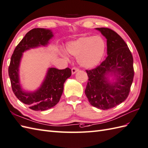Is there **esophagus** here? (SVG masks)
I'll return each instance as SVG.
<instances>
[{
    "label": "esophagus",
    "instance_id": "1",
    "mask_svg": "<svg viewBox=\"0 0 148 148\" xmlns=\"http://www.w3.org/2000/svg\"><path fill=\"white\" fill-rule=\"evenodd\" d=\"M79 69L76 68V67H73V69H72V74H74L75 73H77V71H79Z\"/></svg>",
    "mask_w": 148,
    "mask_h": 148
}]
</instances>
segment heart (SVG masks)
<instances>
[{
  "label": "heart",
  "instance_id": "b5f03b06",
  "mask_svg": "<svg viewBox=\"0 0 148 148\" xmlns=\"http://www.w3.org/2000/svg\"><path fill=\"white\" fill-rule=\"evenodd\" d=\"M105 42L99 36H83L67 44L66 50L75 57L82 67L92 68L100 62L105 50ZM65 58H67L63 54Z\"/></svg>",
  "mask_w": 148,
  "mask_h": 148
}]
</instances>
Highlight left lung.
I'll return each mask as SVG.
<instances>
[{
  "label": "left lung",
  "mask_w": 148,
  "mask_h": 148,
  "mask_svg": "<svg viewBox=\"0 0 148 148\" xmlns=\"http://www.w3.org/2000/svg\"><path fill=\"white\" fill-rule=\"evenodd\" d=\"M96 29L107 40L108 56L96 68L86 71L89 79L85 95L92 106L108 110L128 97L134 75L133 57L127 45L114 31L107 27ZM108 74L115 77V82L109 80Z\"/></svg>",
  "instance_id": "1"
}]
</instances>
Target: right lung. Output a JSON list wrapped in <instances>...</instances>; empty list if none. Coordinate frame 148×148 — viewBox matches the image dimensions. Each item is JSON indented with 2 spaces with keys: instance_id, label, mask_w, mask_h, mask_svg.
Returning <instances> with one entry per match:
<instances>
[{
  "instance_id": "add662e5",
  "label": "right lung",
  "mask_w": 148,
  "mask_h": 148,
  "mask_svg": "<svg viewBox=\"0 0 148 148\" xmlns=\"http://www.w3.org/2000/svg\"><path fill=\"white\" fill-rule=\"evenodd\" d=\"M50 29L34 28L27 32L16 46L11 56L9 75L13 92L23 103L35 111H43L53 107L59 101L64 90V84L71 75V69L59 70L49 68L41 86L34 92L23 90L19 82V67L24 51L40 46H46L53 37Z\"/></svg>"
}]
</instances>
